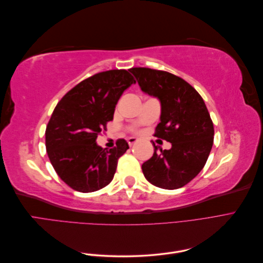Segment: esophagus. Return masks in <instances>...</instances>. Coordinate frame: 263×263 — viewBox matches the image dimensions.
Wrapping results in <instances>:
<instances>
[{"label": "esophagus", "mask_w": 263, "mask_h": 263, "mask_svg": "<svg viewBox=\"0 0 263 263\" xmlns=\"http://www.w3.org/2000/svg\"><path fill=\"white\" fill-rule=\"evenodd\" d=\"M138 142V139L137 138H135V137H132V138H129L128 139V145L132 147V146H134L135 144H137Z\"/></svg>", "instance_id": "obj_1"}]
</instances>
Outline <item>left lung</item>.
Returning <instances> with one entry per match:
<instances>
[{
	"mask_svg": "<svg viewBox=\"0 0 263 263\" xmlns=\"http://www.w3.org/2000/svg\"><path fill=\"white\" fill-rule=\"evenodd\" d=\"M141 91L161 105L155 136L171 148L158 151L142 163L145 178L158 187L174 190L193 180L208 161L213 147L214 126L200 94L183 79L165 71L132 68Z\"/></svg>",
	"mask_w": 263,
	"mask_h": 263,
	"instance_id": "obj_1",
	"label": "left lung"
}]
</instances>
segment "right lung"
I'll return each instance as SVG.
<instances>
[{
	"label": "right lung",
	"mask_w": 263,
	"mask_h": 263,
	"mask_svg": "<svg viewBox=\"0 0 263 263\" xmlns=\"http://www.w3.org/2000/svg\"><path fill=\"white\" fill-rule=\"evenodd\" d=\"M135 83L126 70L100 72L77 84L53 109L45 134L46 149L54 171L70 187L90 193L113 180L118 158L129 146L118 139L113 149H103L97 138L113 121L123 92Z\"/></svg>",
	"instance_id": "right-lung-1"
}]
</instances>
